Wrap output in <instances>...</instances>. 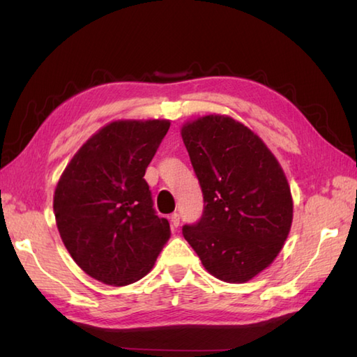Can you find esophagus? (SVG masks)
Returning <instances> with one entry per match:
<instances>
[{
  "mask_svg": "<svg viewBox=\"0 0 357 357\" xmlns=\"http://www.w3.org/2000/svg\"><path fill=\"white\" fill-rule=\"evenodd\" d=\"M179 213H172L170 215V224H172V227L173 229H176V227L179 225Z\"/></svg>",
  "mask_w": 357,
  "mask_h": 357,
  "instance_id": "esophagus-1",
  "label": "esophagus"
}]
</instances>
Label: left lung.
I'll use <instances>...</instances> for the list:
<instances>
[{
	"label": "left lung",
	"instance_id": "left-lung-1",
	"mask_svg": "<svg viewBox=\"0 0 357 357\" xmlns=\"http://www.w3.org/2000/svg\"><path fill=\"white\" fill-rule=\"evenodd\" d=\"M181 136L204 195L184 238L211 276L244 284L276 259L293 222L290 184L259 136L229 115L199 116Z\"/></svg>",
	"mask_w": 357,
	"mask_h": 357
}]
</instances>
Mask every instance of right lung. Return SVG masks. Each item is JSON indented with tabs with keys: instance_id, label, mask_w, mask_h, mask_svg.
Instances as JSON below:
<instances>
[{
	"instance_id": "right-lung-1",
	"label": "right lung",
	"mask_w": 357,
	"mask_h": 357,
	"mask_svg": "<svg viewBox=\"0 0 357 357\" xmlns=\"http://www.w3.org/2000/svg\"><path fill=\"white\" fill-rule=\"evenodd\" d=\"M169 127V119L112 121L59 176L53 193L59 236L78 267L105 285L142 279L170 239V224L155 215L144 179Z\"/></svg>"
}]
</instances>
